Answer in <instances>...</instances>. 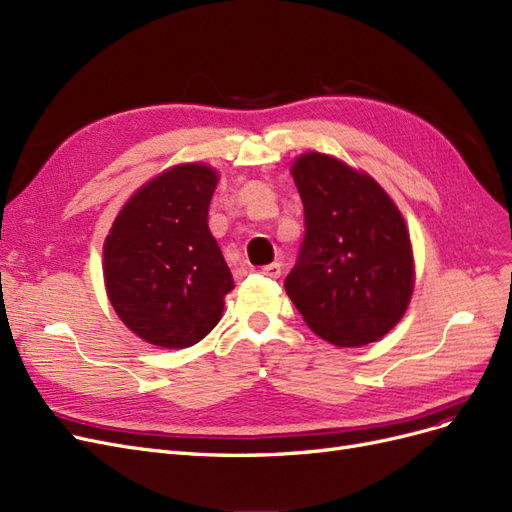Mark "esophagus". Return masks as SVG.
Returning a JSON list of instances; mask_svg holds the SVG:
<instances>
[{
	"instance_id": "esophagus-1",
	"label": "esophagus",
	"mask_w": 512,
	"mask_h": 512,
	"mask_svg": "<svg viewBox=\"0 0 512 512\" xmlns=\"http://www.w3.org/2000/svg\"><path fill=\"white\" fill-rule=\"evenodd\" d=\"M260 273L269 277V280H280L282 265H280V262H271V265H267V267H260Z\"/></svg>"
}]
</instances>
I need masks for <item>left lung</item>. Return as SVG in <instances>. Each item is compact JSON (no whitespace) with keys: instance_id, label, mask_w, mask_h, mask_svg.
Segmentation results:
<instances>
[{"instance_id":"left-lung-1","label":"left lung","mask_w":512,"mask_h":512,"mask_svg":"<svg viewBox=\"0 0 512 512\" xmlns=\"http://www.w3.org/2000/svg\"><path fill=\"white\" fill-rule=\"evenodd\" d=\"M290 175L305 209V239L286 292L324 342L356 348L389 333L414 292V252L395 200L361 168L305 151Z\"/></svg>"}]
</instances>
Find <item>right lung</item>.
Returning <instances> with one entry per match:
<instances>
[{
  "instance_id": "right-lung-1",
  "label": "right lung",
  "mask_w": 512,
  "mask_h": 512,
  "mask_svg": "<svg viewBox=\"0 0 512 512\" xmlns=\"http://www.w3.org/2000/svg\"><path fill=\"white\" fill-rule=\"evenodd\" d=\"M218 181V170L203 162L162 170L126 200L104 239L106 297L151 346L179 350L200 342L235 288L207 224Z\"/></svg>"
}]
</instances>
